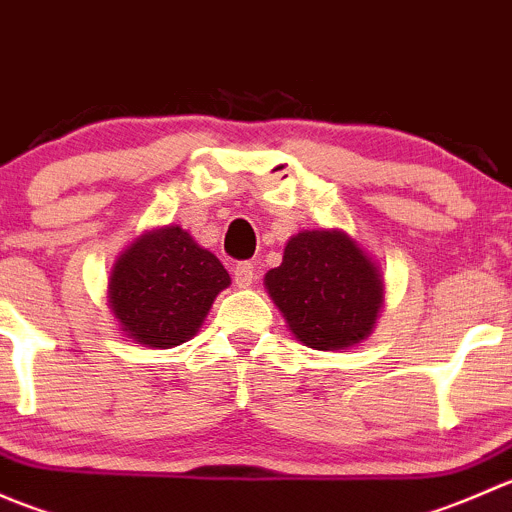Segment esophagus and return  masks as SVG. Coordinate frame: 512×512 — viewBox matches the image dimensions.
<instances>
[{
  "label": "esophagus",
  "instance_id": "34e87169",
  "mask_svg": "<svg viewBox=\"0 0 512 512\" xmlns=\"http://www.w3.org/2000/svg\"><path fill=\"white\" fill-rule=\"evenodd\" d=\"M232 280H235V287H240V289L250 287L252 282L257 280L255 267H252L250 262H237L235 270H232Z\"/></svg>",
  "mask_w": 512,
  "mask_h": 512
}]
</instances>
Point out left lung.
<instances>
[{
	"label": "left lung",
	"mask_w": 512,
	"mask_h": 512,
	"mask_svg": "<svg viewBox=\"0 0 512 512\" xmlns=\"http://www.w3.org/2000/svg\"><path fill=\"white\" fill-rule=\"evenodd\" d=\"M265 287L297 342L319 352L364 342L384 304L379 267L342 230L289 237L282 265L267 272Z\"/></svg>",
	"instance_id": "left-lung-1"
}]
</instances>
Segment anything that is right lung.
<instances>
[{
	"mask_svg": "<svg viewBox=\"0 0 512 512\" xmlns=\"http://www.w3.org/2000/svg\"><path fill=\"white\" fill-rule=\"evenodd\" d=\"M225 287L223 262L183 227L165 225L121 252L108 280V307L128 339L170 349L195 337Z\"/></svg>",
	"mask_w": 512,
	"mask_h": 512,
	"instance_id": "obj_1",
	"label": "right lung"
}]
</instances>
